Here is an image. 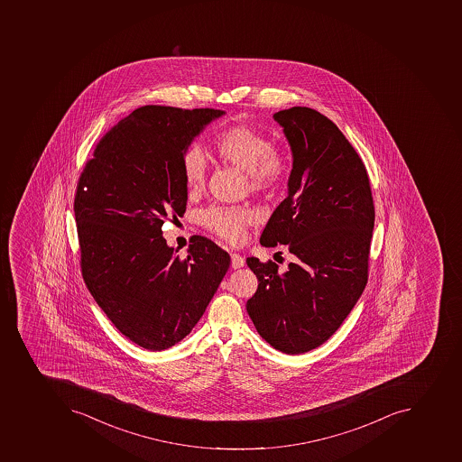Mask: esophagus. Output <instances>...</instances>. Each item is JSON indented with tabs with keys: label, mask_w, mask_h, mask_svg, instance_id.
Returning a JSON list of instances; mask_svg holds the SVG:
<instances>
[{
	"label": "esophagus",
	"mask_w": 462,
	"mask_h": 462,
	"mask_svg": "<svg viewBox=\"0 0 462 462\" xmlns=\"http://www.w3.org/2000/svg\"><path fill=\"white\" fill-rule=\"evenodd\" d=\"M244 264H245V260H244L243 255L236 254V253L231 254V267L233 269H240Z\"/></svg>",
	"instance_id": "34e87169"
}]
</instances>
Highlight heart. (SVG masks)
<instances>
[{
  "label": "heart",
  "mask_w": 462,
  "mask_h": 462,
  "mask_svg": "<svg viewBox=\"0 0 462 462\" xmlns=\"http://www.w3.org/2000/svg\"><path fill=\"white\" fill-rule=\"evenodd\" d=\"M214 150L222 163L245 171L251 192L264 193L279 188L289 171L284 150L272 143L269 135L247 124H234L217 133ZM208 163L204 152L190 145L182 154V173L189 192H199L207 180ZM257 221L248 207L214 205L199 214L200 226L228 243H240L245 229Z\"/></svg>",
  "instance_id": "b5f03b06"
}]
</instances>
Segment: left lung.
<instances>
[{
  "mask_svg": "<svg viewBox=\"0 0 462 462\" xmlns=\"http://www.w3.org/2000/svg\"><path fill=\"white\" fill-rule=\"evenodd\" d=\"M273 118L289 140L293 169L260 243L287 245L294 260L282 272L272 260L247 258L258 280L247 312L273 348L293 356L331 338L365 289L374 200L358 152L328 116L291 106Z\"/></svg>",
  "mask_w": 462,
  "mask_h": 462,
  "instance_id": "8db88e82",
  "label": "left lung"
}]
</instances>
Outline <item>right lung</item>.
Returning <instances> with one entry per match:
<instances>
[{
	"mask_svg": "<svg viewBox=\"0 0 462 462\" xmlns=\"http://www.w3.org/2000/svg\"><path fill=\"white\" fill-rule=\"evenodd\" d=\"M221 109L145 106L95 145L75 195L80 272L114 327L143 348L182 341L204 315L229 254L202 236L188 257L169 247L162 226L185 214L182 154Z\"/></svg>",
	"mask_w": 462,
	"mask_h": 462,
	"instance_id": "add662e5",
	"label": "right lung"
}]
</instances>
